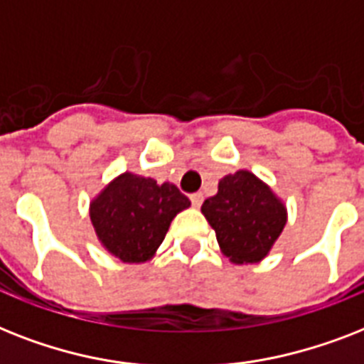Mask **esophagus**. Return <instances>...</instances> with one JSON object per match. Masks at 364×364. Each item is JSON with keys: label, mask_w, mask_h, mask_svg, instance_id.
<instances>
[{"label": "esophagus", "mask_w": 364, "mask_h": 364, "mask_svg": "<svg viewBox=\"0 0 364 364\" xmlns=\"http://www.w3.org/2000/svg\"><path fill=\"white\" fill-rule=\"evenodd\" d=\"M190 199H191V205L199 208V206L203 205V199H205V197H203V193H200V191H197V193H191Z\"/></svg>", "instance_id": "obj_1"}]
</instances>
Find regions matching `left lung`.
<instances>
[{
    "instance_id": "8db88e82",
    "label": "left lung",
    "mask_w": 364,
    "mask_h": 364,
    "mask_svg": "<svg viewBox=\"0 0 364 364\" xmlns=\"http://www.w3.org/2000/svg\"><path fill=\"white\" fill-rule=\"evenodd\" d=\"M200 210L223 254L238 264L263 259L286 225V206L248 171L220 180L218 193Z\"/></svg>"
}]
</instances>
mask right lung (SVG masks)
<instances>
[{"label":"right lung","instance_id":"right-lung-1","mask_svg":"<svg viewBox=\"0 0 364 364\" xmlns=\"http://www.w3.org/2000/svg\"><path fill=\"white\" fill-rule=\"evenodd\" d=\"M190 206L176 186L120 174L90 205L101 244L124 263H144L164 242L173 218Z\"/></svg>","mask_w":364,"mask_h":364}]
</instances>
